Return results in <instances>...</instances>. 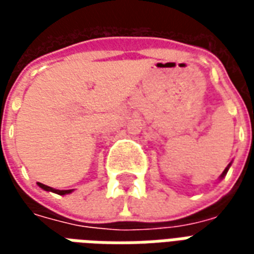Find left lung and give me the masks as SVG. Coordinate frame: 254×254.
<instances>
[{"label":"left lung","instance_id":"left-lung-1","mask_svg":"<svg viewBox=\"0 0 254 254\" xmlns=\"http://www.w3.org/2000/svg\"><path fill=\"white\" fill-rule=\"evenodd\" d=\"M230 166H231V163H230V165L227 166V167H226V169H224V171H223V173H222V176H220V178H223V177L226 176V174H227V171H229Z\"/></svg>","mask_w":254,"mask_h":254}]
</instances>
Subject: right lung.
I'll return each mask as SVG.
<instances>
[{
    "label": "right lung",
    "instance_id": "add662e5",
    "mask_svg": "<svg viewBox=\"0 0 254 254\" xmlns=\"http://www.w3.org/2000/svg\"><path fill=\"white\" fill-rule=\"evenodd\" d=\"M38 185H39L42 189H45V190L53 191V193H57V194H61V196H64V194H69V193H72L73 191V189H69V190H58V189H54V188L47 187V185H45V184H41V182H38Z\"/></svg>",
    "mask_w": 254,
    "mask_h": 254
}]
</instances>
